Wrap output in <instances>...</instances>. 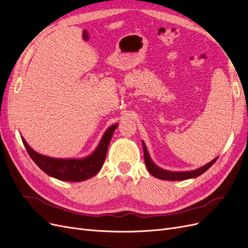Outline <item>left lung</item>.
<instances>
[{"label":"left lung","instance_id":"8db88e82","mask_svg":"<svg viewBox=\"0 0 248 248\" xmlns=\"http://www.w3.org/2000/svg\"><path fill=\"white\" fill-rule=\"evenodd\" d=\"M142 142V148H144V158H145V163L148 171L151 174L153 177H156L161 180H169V181H181V180H187V179H192V178H197L201 176L202 174L213 166V163L217 160L218 157H216L212 161H210L209 163L205 164L204 167H201L200 169L193 170H186V171H172V170H167L159 168L158 166L152 161L151 157L149 155V152L147 150V147L145 145L144 140H141Z\"/></svg>","mask_w":248,"mask_h":248}]
</instances>
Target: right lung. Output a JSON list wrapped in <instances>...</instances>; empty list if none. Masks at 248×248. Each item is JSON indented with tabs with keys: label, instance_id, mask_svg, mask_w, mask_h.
<instances>
[{
	"label": "right lung",
	"instance_id": "add662e5",
	"mask_svg": "<svg viewBox=\"0 0 248 248\" xmlns=\"http://www.w3.org/2000/svg\"><path fill=\"white\" fill-rule=\"evenodd\" d=\"M117 127V123L109 126L94 151L82 158H54L42 155L34 151L22 137L21 140L30 157L46 174L61 181L81 182L94 177L101 170L112 133Z\"/></svg>",
	"mask_w": 248,
	"mask_h": 248
}]
</instances>
